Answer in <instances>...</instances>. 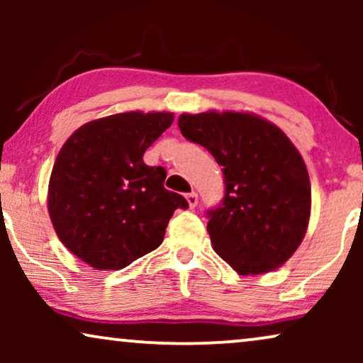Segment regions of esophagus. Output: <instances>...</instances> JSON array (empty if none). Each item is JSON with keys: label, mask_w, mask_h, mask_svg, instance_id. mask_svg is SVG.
Returning a JSON list of instances; mask_svg holds the SVG:
<instances>
[{"label": "esophagus", "mask_w": 363, "mask_h": 363, "mask_svg": "<svg viewBox=\"0 0 363 363\" xmlns=\"http://www.w3.org/2000/svg\"><path fill=\"white\" fill-rule=\"evenodd\" d=\"M185 198H186V201H188V206H190V208H195V206L198 205V195H196L195 191L188 193V195H186Z\"/></svg>", "instance_id": "34e87169"}]
</instances>
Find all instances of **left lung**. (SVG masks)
<instances>
[{
    "label": "left lung",
    "instance_id": "obj_1",
    "mask_svg": "<svg viewBox=\"0 0 363 363\" xmlns=\"http://www.w3.org/2000/svg\"><path fill=\"white\" fill-rule=\"evenodd\" d=\"M178 127L223 167L225 198L208 211L213 250L241 276L281 267L311 216L309 173L294 143L251 112L182 113Z\"/></svg>",
    "mask_w": 363,
    "mask_h": 363
}]
</instances>
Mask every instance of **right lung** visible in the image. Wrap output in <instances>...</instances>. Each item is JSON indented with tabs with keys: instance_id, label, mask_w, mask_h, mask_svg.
<instances>
[{
	"instance_id": "obj_1",
	"label": "right lung",
	"mask_w": 363,
	"mask_h": 363,
	"mask_svg": "<svg viewBox=\"0 0 363 363\" xmlns=\"http://www.w3.org/2000/svg\"><path fill=\"white\" fill-rule=\"evenodd\" d=\"M172 112L113 113L79 127L54 162L48 211L64 246L99 271L122 269L162 245L168 221L188 203L163 186V167L143 153Z\"/></svg>"
}]
</instances>
